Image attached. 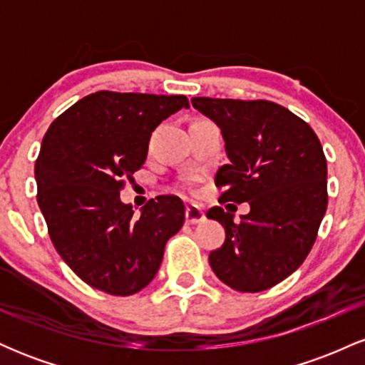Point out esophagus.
<instances>
[{
  "label": "esophagus",
  "instance_id": "esophagus-1",
  "mask_svg": "<svg viewBox=\"0 0 365 365\" xmlns=\"http://www.w3.org/2000/svg\"><path fill=\"white\" fill-rule=\"evenodd\" d=\"M206 220L204 216V211L195 204H187L185 207V221L188 225H197V223H202Z\"/></svg>",
  "mask_w": 365,
  "mask_h": 365
}]
</instances>
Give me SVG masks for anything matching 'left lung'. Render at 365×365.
Returning a JSON list of instances; mask_svg holds the SVG:
<instances>
[{
  "mask_svg": "<svg viewBox=\"0 0 365 365\" xmlns=\"http://www.w3.org/2000/svg\"><path fill=\"white\" fill-rule=\"evenodd\" d=\"M221 128L228 165L216 173L221 202H249L250 212L211 207L225 244L209 254L217 278L237 292H262L288 278L316 242L328 206V165L314 130L271 101L192 98Z\"/></svg>",
  "mask_w": 365,
  "mask_h": 365,
  "instance_id": "1",
  "label": "left lung"
}]
</instances>
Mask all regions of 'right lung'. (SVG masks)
<instances>
[{
    "label": "right lung",
    "mask_w": 365,
    "mask_h": 365,
    "mask_svg": "<svg viewBox=\"0 0 365 365\" xmlns=\"http://www.w3.org/2000/svg\"><path fill=\"white\" fill-rule=\"evenodd\" d=\"M182 108L185 96L99 91L49 125L36 161L37 204L54 249L89 287L116 297L140 292L182 228L178 197L150 199L140 216L120 200L148 158L150 133Z\"/></svg>",
    "instance_id": "right-lung-1"
}]
</instances>
